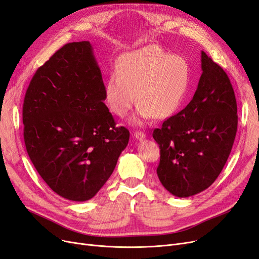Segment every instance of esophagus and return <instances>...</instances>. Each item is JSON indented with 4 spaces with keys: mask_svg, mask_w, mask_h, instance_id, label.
Instances as JSON below:
<instances>
[{
    "mask_svg": "<svg viewBox=\"0 0 259 259\" xmlns=\"http://www.w3.org/2000/svg\"><path fill=\"white\" fill-rule=\"evenodd\" d=\"M133 135L136 139H139V140L146 138V134L144 132H141V131H135V132H134Z\"/></svg>",
    "mask_w": 259,
    "mask_h": 259,
    "instance_id": "34e87169",
    "label": "esophagus"
}]
</instances>
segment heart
Listing matches in <instances>:
<instances>
[{"mask_svg": "<svg viewBox=\"0 0 259 259\" xmlns=\"http://www.w3.org/2000/svg\"><path fill=\"white\" fill-rule=\"evenodd\" d=\"M191 69L186 60L170 56L158 46H147L123 55L105 83L109 110L124 118L139 103L135 121L174 113L189 90ZM136 93L134 94L133 92Z\"/></svg>", "mask_w": 259, "mask_h": 259, "instance_id": "heart-1", "label": "heart"}]
</instances>
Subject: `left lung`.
Instances as JSON below:
<instances>
[{
  "label": "left lung",
  "mask_w": 259,
  "mask_h": 259,
  "mask_svg": "<svg viewBox=\"0 0 259 259\" xmlns=\"http://www.w3.org/2000/svg\"><path fill=\"white\" fill-rule=\"evenodd\" d=\"M201 69L193 100L153 131L160 150L157 177L177 197L198 194L217 180L237 133V102L227 74L203 51Z\"/></svg>",
  "instance_id": "left-lung-1"
}]
</instances>
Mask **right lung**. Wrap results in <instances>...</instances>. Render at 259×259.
I'll return each instance as SVG.
<instances>
[{
	"label": "right lung",
	"mask_w": 259,
	"mask_h": 259,
	"mask_svg": "<svg viewBox=\"0 0 259 259\" xmlns=\"http://www.w3.org/2000/svg\"><path fill=\"white\" fill-rule=\"evenodd\" d=\"M105 85L90 41L64 45L37 68L25 92L23 138L50 189L85 201L109 179L130 132L105 105Z\"/></svg>",
	"instance_id": "right-lung-1"
}]
</instances>
